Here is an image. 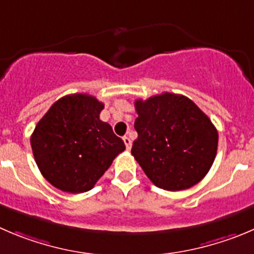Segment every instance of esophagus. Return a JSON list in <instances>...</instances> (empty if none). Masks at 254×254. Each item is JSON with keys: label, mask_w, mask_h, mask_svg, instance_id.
<instances>
[{"label": "esophagus", "mask_w": 254, "mask_h": 254, "mask_svg": "<svg viewBox=\"0 0 254 254\" xmlns=\"http://www.w3.org/2000/svg\"><path fill=\"white\" fill-rule=\"evenodd\" d=\"M123 140H124V144H125V146H127V150L129 151V150L131 149V140H130L127 136L123 137Z\"/></svg>", "instance_id": "obj_1"}]
</instances>
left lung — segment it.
Masks as SVG:
<instances>
[{
  "label": "left lung",
  "mask_w": 254,
  "mask_h": 254,
  "mask_svg": "<svg viewBox=\"0 0 254 254\" xmlns=\"http://www.w3.org/2000/svg\"><path fill=\"white\" fill-rule=\"evenodd\" d=\"M131 154L155 186L181 191L198 184L215 161L218 132L185 95L162 93L135 102Z\"/></svg>",
  "instance_id": "8db88e82"
}]
</instances>
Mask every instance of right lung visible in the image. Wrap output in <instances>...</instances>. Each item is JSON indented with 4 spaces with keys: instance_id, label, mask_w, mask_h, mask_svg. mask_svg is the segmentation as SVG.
<instances>
[{
    "instance_id": "obj_1",
    "label": "right lung",
    "mask_w": 254,
    "mask_h": 254,
    "mask_svg": "<svg viewBox=\"0 0 254 254\" xmlns=\"http://www.w3.org/2000/svg\"><path fill=\"white\" fill-rule=\"evenodd\" d=\"M104 104L88 94L57 100L31 136L34 160L44 179L70 193L87 192L109 169L125 144L99 119Z\"/></svg>"
}]
</instances>
